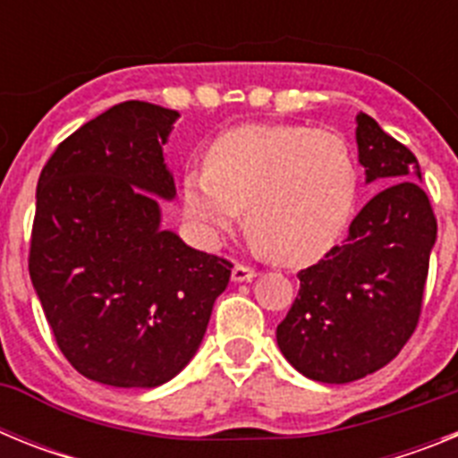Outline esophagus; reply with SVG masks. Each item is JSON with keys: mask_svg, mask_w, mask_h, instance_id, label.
Masks as SVG:
<instances>
[{"mask_svg": "<svg viewBox=\"0 0 458 458\" xmlns=\"http://www.w3.org/2000/svg\"><path fill=\"white\" fill-rule=\"evenodd\" d=\"M257 277V270L250 268V266H242V264H236L232 270V279L233 282H250V279Z\"/></svg>", "mask_w": 458, "mask_h": 458, "instance_id": "1", "label": "esophagus"}]
</instances>
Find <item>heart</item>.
Here are the masks:
<instances>
[{"instance_id": "b5f03b06", "label": "heart", "mask_w": 458, "mask_h": 458, "mask_svg": "<svg viewBox=\"0 0 458 458\" xmlns=\"http://www.w3.org/2000/svg\"><path fill=\"white\" fill-rule=\"evenodd\" d=\"M358 169L342 135L307 125L254 123L217 137L206 167L183 176L185 216L206 236L241 222L277 261L311 264L346 229Z\"/></svg>"}]
</instances>
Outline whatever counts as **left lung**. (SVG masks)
Masks as SVG:
<instances>
[{"instance_id":"obj_1","label":"left lung","mask_w":458,"mask_h":458,"mask_svg":"<svg viewBox=\"0 0 458 458\" xmlns=\"http://www.w3.org/2000/svg\"><path fill=\"white\" fill-rule=\"evenodd\" d=\"M360 165L386 185L349 226L342 245L301 270V289L277 326L279 351L318 383H351L399 355L422 314L434 208L420 188L418 157L369 114H358Z\"/></svg>"}]
</instances>
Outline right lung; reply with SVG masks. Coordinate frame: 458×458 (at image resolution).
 Segmentation results:
<instances>
[{
    "label": "right lung",
    "mask_w": 458,
    "mask_h": 458,
    "mask_svg": "<svg viewBox=\"0 0 458 458\" xmlns=\"http://www.w3.org/2000/svg\"><path fill=\"white\" fill-rule=\"evenodd\" d=\"M174 109L125 100L84 123L40 172L30 275L56 346L82 376L157 387L190 362L232 261L160 229L174 199L163 144Z\"/></svg>",
    "instance_id": "right-lung-1"
}]
</instances>
